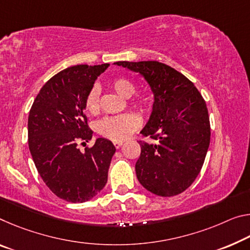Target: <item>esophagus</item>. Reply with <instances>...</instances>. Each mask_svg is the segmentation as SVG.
<instances>
[{
  "mask_svg": "<svg viewBox=\"0 0 250 250\" xmlns=\"http://www.w3.org/2000/svg\"><path fill=\"white\" fill-rule=\"evenodd\" d=\"M113 146H114V148H116V149H119L122 146V142L121 141H114Z\"/></svg>",
  "mask_w": 250,
  "mask_h": 250,
  "instance_id": "obj_1",
  "label": "esophagus"
}]
</instances>
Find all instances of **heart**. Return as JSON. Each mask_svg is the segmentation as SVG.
I'll return each instance as SVG.
<instances>
[{"label":"heart","mask_w":250,"mask_h":250,"mask_svg":"<svg viewBox=\"0 0 250 250\" xmlns=\"http://www.w3.org/2000/svg\"><path fill=\"white\" fill-rule=\"evenodd\" d=\"M110 85L118 94L124 98H130L136 92V84L128 78L119 77L110 81ZM132 104L141 111H150L152 108V100L148 96H140L132 100ZM85 110L91 114L98 113L99 91L93 86L86 94L84 101ZM139 128V120L131 113H124L116 117L104 118L97 124V132L101 137L113 141H122Z\"/></svg>","instance_id":"heart-1"}]
</instances>
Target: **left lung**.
Wrapping results in <instances>:
<instances>
[{
  "mask_svg": "<svg viewBox=\"0 0 250 250\" xmlns=\"http://www.w3.org/2000/svg\"><path fill=\"white\" fill-rule=\"evenodd\" d=\"M116 64L140 73L154 94L152 113L141 131L153 142L139 141L138 180L157 196L179 195L199 175L210 144L206 101L188 78L165 63L119 61Z\"/></svg>",
  "mask_w": 250,
  "mask_h": 250,
  "instance_id": "1",
  "label": "left lung"
}]
</instances>
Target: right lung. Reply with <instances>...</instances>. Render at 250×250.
<instances>
[{
	"mask_svg": "<svg viewBox=\"0 0 250 250\" xmlns=\"http://www.w3.org/2000/svg\"><path fill=\"white\" fill-rule=\"evenodd\" d=\"M108 66L79 64L62 70L42 86L30 110L27 136L35 167L51 191L70 203H84L104 189L116 152L104 138L84 152L78 148L93 133L83 113L86 94Z\"/></svg>",
	"mask_w": 250,
	"mask_h": 250,
	"instance_id": "right-lung-1",
	"label": "right lung"
}]
</instances>
